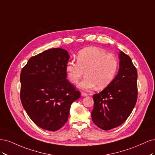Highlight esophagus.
<instances>
[{
  "mask_svg": "<svg viewBox=\"0 0 155 155\" xmlns=\"http://www.w3.org/2000/svg\"><path fill=\"white\" fill-rule=\"evenodd\" d=\"M81 95L82 96V97H87L88 94H87V93H84V92H82L81 93Z\"/></svg>",
  "mask_w": 155,
  "mask_h": 155,
  "instance_id": "esophagus-1",
  "label": "esophagus"
}]
</instances>
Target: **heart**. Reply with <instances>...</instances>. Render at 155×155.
I'll use <instances>...</instances> for the list:
<instances>
[{"label":"heart","mask_w":155,"mask_h":155,"mask_svg":"<svg viewBox=\"0 0 155 155\" xmlns=\"http://www.w3.org/2000/svg\"><path fill=\"white\" fill-rule=\"evenodd\" d=\"M118 68L117 57L103 49L87 48L78 53L77 62H68L66 71L68 77L77 83L84 73L86 74L79 84V87L90 90L96 86L100 89L107 87L115 77Z\"/></svg>","instance_id":"obj_1"}]
</instances>
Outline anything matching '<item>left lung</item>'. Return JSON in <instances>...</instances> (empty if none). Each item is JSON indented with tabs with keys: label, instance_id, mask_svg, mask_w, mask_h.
<instances>
[{
	"label": "left lung",
	"instance_id": "8db88e82",
	"mask_svg": "<svg viewBox=\"0 0 155 155\" xmlns=\"http://www.w3.org/2000/svg\"><path fill=\"white\" fill-rule=\"evenodd\" d=\"M120 68L113 81L99 93L94 94L92 120L107 131L120 126L130 115L138 97L137 71L131 58L120 51Z\"/></svg>",
	"mask_w": 155,
	"mask_h": 155
}]
</instances>
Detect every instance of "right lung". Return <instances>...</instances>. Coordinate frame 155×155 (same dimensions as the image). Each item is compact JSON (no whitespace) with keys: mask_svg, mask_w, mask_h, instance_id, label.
I'll use <instances>...</instances> for the list:
<instances>
[{"mask_svg":"<svg viewBox=\"0 0 155 155\" xmlns=\"http://www.w3.org/2000/svg\"><path fill=\"white\" fill-rule=\"evenodd\" d=\"M68 52L53 48L29 59L21 73L22 106L37 126L55 131L68 119L71 104L81 93L69 82L66 71Z\"/></svg>","mask_w":155,"mask_h":155,"instance_id":"right-lung-1","label":"right lung"}]
</instances>
